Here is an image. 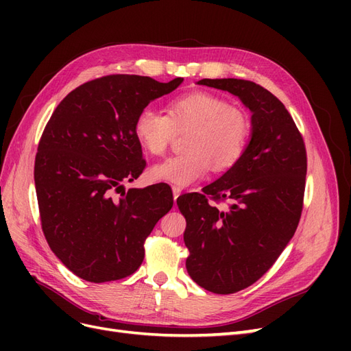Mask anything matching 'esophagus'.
I'll use <instances>...</instances> for the list:
<instances>
[{
    "instance_id": "obj_1",
    "label": "esophagus",
    "mask_w": 351,
    "mask_h": 351,
    "mask_svg": "<svg viewBox=\"0 0 351 351\" xmlns=\"http://www.w3.org/2000/svg\"><path fill=\"white\" fill-rule=\"evenodd\" d=\"M182 195V187L178 186H173V196H174V202H177V197Z\"/></svg>"
}]
</instances>
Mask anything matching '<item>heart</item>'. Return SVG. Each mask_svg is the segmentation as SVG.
Listing matches in <instances>:
<instances>
[{"label":"heart","instance_id":"heart-1","mask_svg":"<svg viewBox=\"0 0 351 351\" xmlns=\"http://www.w3.org/2000/svg\"><path fill=\"white\" fill-rule=\"evenodd\" d=\"M187 129H192L186 141L189 151L156 164L151 169L155 180L189 186L212 168L227 171L246 152L252 123L246 110L206 90L180 95L168 104V114L147 105L134 120L136 141L155 156L168 151L177 130Z\"/></svg>","mask_w":351,"mask_h":351}]
</instances>
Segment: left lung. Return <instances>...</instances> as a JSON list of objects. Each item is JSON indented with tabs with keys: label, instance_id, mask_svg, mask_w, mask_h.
Here are the masks:
<instances>
[{
	"label": "left lung",
	"instance_id": "obj_1",
	"mask_svg": "<svg viewBox=\"0 0 351 351\" xmlns=\"http://www.w3.org/2000/svg\"><path fill=\"white\" fill-rule=\"evenodd\" d=\"M236 95L252 111V139L240 161L202 189L177 199L186 218V268L205 290L247 289L278 259L299 226L307 171L303 137L282 102L243 79H202ZM226 201L219 210L216 204Z\"/></svg>",
	"mask_w": 351,
	"mask_h": 351
}]
</instances>
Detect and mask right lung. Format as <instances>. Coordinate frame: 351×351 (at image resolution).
I'll return each instance as SVG.
<instances>
[{
    "instance_id": "right-lung-1",
    "label": "right lung",
    "mask_w": 351,
    "mask_h": 351,
    "mask_svg": "<svg viewBox=\"0 0 351 351\" xmlns=\"http://www.w3.org/2000/svg\"><path fill=\"white\" fill-rule=\"evenodd\" d=\"M182 82L98 77L71 90L47 123L35 158L40 224L51 250L77 277H129L143 262L146 237L173 208L164 183L127 192L123 183L146 167L134 137L137 112Z\"/></svg>"
}]
</instances>
